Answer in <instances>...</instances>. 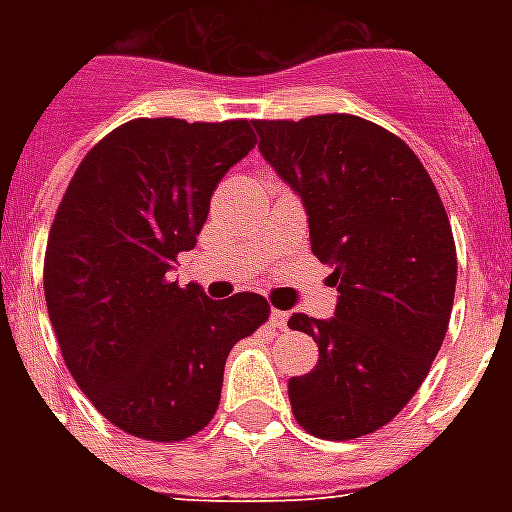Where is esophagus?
<instances>
[{
    "instance_id": "esophagus-1",
    "label": "esophagus",
    "mask_w": 512,
    "mask_h": 512,
    "mask_svg": "<svg viewBox=\"0 0 512 512\" xmlns=\"http://www.w3.org/2000/svg\"><path fill=\"white\" fill-rule=\"evenodd\" d=\"M271 326L274 329H288V312H282V310H271Z\"/></svg>"
}]
</instances>
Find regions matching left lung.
I'll list each match as a JSON object with an SVG mask.
<instances>
[{"label": "left lung", "instance_id": "left-lung-1", "mask_svg": "<svg viewBox=\"0 0 512 512\" xmlns=\"http://www.w3.org/2000/svg\"><path fill=\"white\" fill-rule=\"evenodd\" d=\"M260 153L304 202L312 255L332 266L329 321L290 315L318 365L288 381L293 417L318 439L376 433L414 397L450 326L455 241L414 150L354 115L255 120Z\"/></svg>", "mask_w": 512, "mask_h": 512}]
</instances>
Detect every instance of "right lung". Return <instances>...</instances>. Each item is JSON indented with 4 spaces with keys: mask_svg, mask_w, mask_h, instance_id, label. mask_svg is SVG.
I'll list each match as a JSON object with an SVG mask.
<instances>
[{
    "mask_svg": "<svg viewBox=\"0 0 512 512\" xmlns=\"http://www.w3.org/2000/svg\"><path fill=\"white\" fill-rule=\"evenodd\" d=\"M257 145L249 120L139 117L84 156L51 224L43 290L73 381L136 439L200 433L227 354L268 321V301H213L169 279L197 244L224 172Z\"/></svg>",
    "mask_w": 512,
    "mask_h": 512,
    "instance_id": "add662e5",
    "label": "right lung"
}]
</instances>
